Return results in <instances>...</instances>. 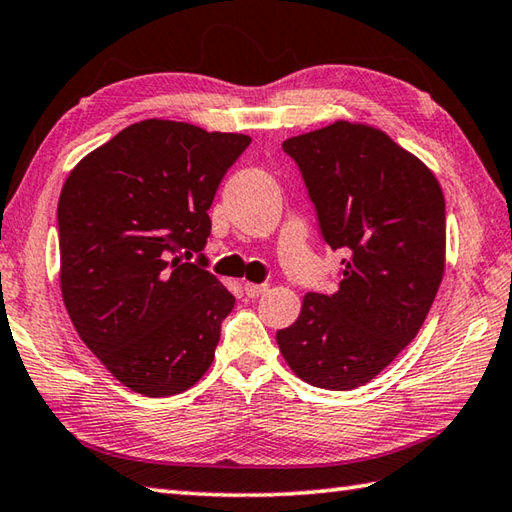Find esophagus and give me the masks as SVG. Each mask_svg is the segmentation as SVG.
I'll return each instance as SVG.
<instances>
[{"mask_svg": "<svg viewBox=\"0 0 512 512\" xmlns=\"http://www.w3.org/2000/svg\"><path fill=\"white\" fill-rule=\"evenodd\" d=\"M244 291L248 297H259L268 291V284H253V282H246L244 284Z\"/></svg>", "mask_w": 512, "mask_h": 512, "instance_id": "34e87169", "label": "esophagus"}]
</instances>
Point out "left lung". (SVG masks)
I'll return each instance as SVG.
<instances>
[{
  "mask_svg": "<svg viewBox=\"0 0 512 512\" xmlns=\"http://www.w3.org/2000/svg\"><path fill=\"white\" fill-rule=\"evenodd\" d=\"M322 237L347 250L338 291L306 293L277 331L304 383L345 392L376 378L416 338L445 271V199L434 172L383 129L336 120L288 138Z\"/></svg>",
  "mask_w": 512,
  "mask_h": 512,
  "instance_id": "left-lung-1",
  "label": "left lung"
}]
</instances>
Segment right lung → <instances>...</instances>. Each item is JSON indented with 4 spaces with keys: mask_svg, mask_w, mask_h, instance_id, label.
<instances>
[{
    "mask_svg": "<svg viewBox=\"0 0 512 512\" xmlns=\"http://www.w3.org/2000/svg\"><path fill=\"white\" fill-rule=\"evenodd\" d=\"M248 143L147 118L89 152L62 185L64 306L91 353L138 394H181L215 360L235 297L183 255L206 248L212 199Z\"/></svg>",
    "mask_w": 512,
    "mask_h": 512,
    "instance_id": "add662e5",
    "label": "right lung"
}]
</instances>
